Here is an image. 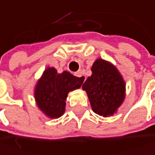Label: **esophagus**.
I'll list each match as a JSON object with an SVG mask.
<instances>
[{"label": "esophagus", "instance_id": "esophagus-1", "mask_svg": "<svg viewBox=\"0 0 155 155\" xmlns=\"http://www.w3.org/2000/svg\"><path fill=\"white\" fill-rule=\"evenodd\" d=\"M75 76L78 77V78H80L82 81H85V79H86V78H85V76H84V74H83V72L81 70H78V72H76Z\"/></svg>", "mask_w": 155, "mask_h": 155}]
</instances>
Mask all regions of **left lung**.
<instances>
[{
	"mask_svg": "<svg viewBox=\"0 0 155 155\" xmlns=\"http://www.w3.org/2000/svg\"><path fill=\"white\" fill-rule=\"evenodd\" d=\"M91 71L92 75L82 86L91 108L101 116H112L124 101L125 81L118 69L103 59H97Z\"/></svg>",
	"mask_w": 155,
	"mask_h": 155,
	"instance_id": "8db88e82",
	"label": "left lung"
}]
</instances>
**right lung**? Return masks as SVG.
<instances>
[{
    "mask_svg": "<svg viewBox=\"0 0 155 155\" xmlns=\"http://www.w3.org/2000/svg\"><path fill=\"white\" fill-rule=\"evenodd\" d=\"M83 81L68 71L58 74L54 68H47L35 88V99L38 108L49 118L61 117L66 109L69 91L79 88Z\"/></svg>",
    "mask_w": 155,
    "mask_h": 155,
    "instance_id": "1",
    "label": "right lung"
}]
</instances>
